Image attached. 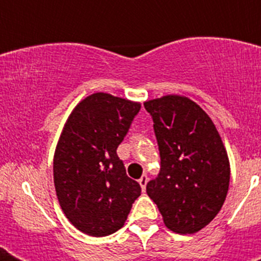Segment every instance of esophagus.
<instances>
[{
  "label": "esophagus",
  "mask_w": 261,
  "mask_h": 261,
  "mask_svg": "<svg viewBox=\"0 0 261 261\" xmlns=\"http://www.w3.org/2000/svg\"><path fill=\"white\" fill-rule=\"evenodd\" d=\"M147 181H149V177H147L146 174H143L142 177H141V178H139V180H138L139 186H141V188H142V191L146 190V184H147Z\"/></svg>",
  "instance_id": "esophagus-1"
}]
</instances>
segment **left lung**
Masks as SVG:
<instances>
[{
	"label": "left lung",
	"instance_id": "left-lung-1",
	"mask_svg": "<svg viewBox=\"0 0 261 261\" xmlns=\"http://www.w3.org/2000/svg\"><path fill=\"white\" fill-rule=\"evenodd\" d=\"M153 119L161 168L146 186L168 229L192 234L208 225L226 199L230 165L210 116L195 101L168 94L145 101Z\"/></svg>",
	"mask_w": 261,
	"mask_h": 261
}]
</instances>
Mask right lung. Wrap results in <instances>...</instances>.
<instances>
[{
    "mask_svg": "<svg viewBox=\"0 0 261 261\" xmlns=\"http://www.w3.org/2000/svg\"><path fill=\"white\" fill-rule=\"evenodd\" d=\"M139 110V102L98 92L79 102L65 123L54 154V186L66 218L85 234L119 230L141 195L116 154Z\"/></svg>",
    "mask_w": 261,
    "mask_h": 261,
    "instance_id": "add662e5",
    "label": "right lung"
}]
</instances>
